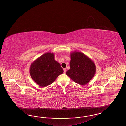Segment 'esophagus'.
Wrapping results in <instances>:
<instances>
[{
    "label": "esophagus",
    "instance_id": "34e87169",
    "mask_svg": "<svg viewBox=\"0 0 126 126\" xmlns=\"http://www.w3.org/2000/svg\"><path fill=\"white\" fill-rule=\"evenodd\" d=\"M66 68H64V73L65 74L66 73Z\"/></svg>",
    "mask_w": 126,
    "mask_h": 126
}]
</instances>
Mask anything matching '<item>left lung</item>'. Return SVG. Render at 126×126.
Listing matches in <instances>:
<instances>
[{
    "label": "left lung",
    "mask_w": 126,
    "mask_h": 126,
    "mask_svg": "<svg viewBox=\"0 0 126 126\" xmlns=\"http://www.w3.org/2000/svg\"><path fill=\"white\" fill-rule=\"evenodd\" d=\"M70 68L66 74L73 81L81 85L87 84L94 76L96 67L93 61L81 52L71 54Z\"/></svg>",
    "instance_id": "obj_1"
}]
</instances>
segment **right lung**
<instances>
[{"label": "right lung", "instance_id": "add662e5", "mask_svg": "<svg viewBox=\"0 0 126 126\" xmlns=\"http://www.w3.org/2000/svg\"><path fill=\"white\" fill-rule=\"evenodd\" d=\"M64 72L60 65L54 60V54L47 53L37 59L30 66V75L42 87L52 84Z\"/></svg>", "mask_w": 126, "mask_h": 126}]
</instances>
